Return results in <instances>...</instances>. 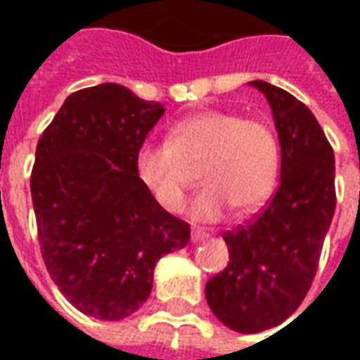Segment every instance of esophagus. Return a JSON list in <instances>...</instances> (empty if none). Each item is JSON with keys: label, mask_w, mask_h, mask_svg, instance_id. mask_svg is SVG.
I'll return each instance as SVG.
<instances>
[{"label": "esophagus", "mask_w": 360, "mask_h": 360, "mask_svg": "<svg viewBox=\"0 0 360 360\" xmlns=\"http://www.w3.org/2000/svg\"><path fill=\"white\" fill-rule=\"evenodd\" d=\"M208 235L204 233V231H198V229H193V233H191V239H193V243H198V241H204Z\"/></svg>", "instance_id": "esophagus-1"}]
</instances>
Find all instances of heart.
<instances>
[{
	"label": "heart",
	"mask_w": 360,
	"mask_h": 360,
	"mask_svg": "<svg viewBox=\"0 0 360 360\" xmlns=\"http://www.w3.org/2000/svg\"><path fill=\"white\" fill-rule=\"evenodd\" d=\"M188 167L200 165L202 191L191 218L214 224L229 208L249 216L270 198L279 175V142L266 121L231 111L206 110L169 129L167 144H142L134 169L152 198L165 210L183 208L191 185Z\"/></svg>",
	"instance_id": "1"
}]
</instances>
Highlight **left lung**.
Instances as JSON below:
<instances>
[{
  "instance_id": "1",
  "label": "left lung",
  "mask_w": 360,
  "mask_h": 360,
  "mask_svg": "<svg viewBox=\"0 0 360 360\" xmlns=\"http://www.w3.org/2000/svg\"><path fill=\"white\" fill-rule=\"evenodd\" d=\"M249 84L270 103L281 177L264 210L224 233L229 264L206 283L212 312L239 333L270 330L299 309L335 210L333 150L312 111L274 84Z\"/></svg>"
}]
</instances>
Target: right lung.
Returning <instances> with one entry per match:
<instances>
[{
    "label": "right lung",
    "instance_id": "1",
    "mask_svg": "<svg viewBox=\"0 0 360 360\" xmlns=\"http://www.w3.org/2000/svg\"><path fill=\"white\" fill-rule=\"evenodd\" d=\"M164 111L103 82L69 96L38 141L30 193L44 264L86 316H131L150 297L158 260L191 239L134 169Z\"/></svg>",
    "mask_w": 360,
    "mask_h": 360
}]
</instances>
